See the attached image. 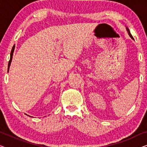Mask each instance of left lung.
I'll return each mask as SVG.
<instances>
[{
    "instance_id": "obj_1",
    "label": "left lung",
    "mask_w": 147,
    "mask_h": 147,
    "mask_svg": "<svg viewBox=\"0 0 147 147\" xmlns=\"http://www.w3.org/2000/svg\"><path fill=\"white\" fill-rule=\"evenodd\" d=\"M126 30H127V32H128V35H129V36H130V38H131L132 39L134 40V38H133V37H132L131 34H130V31H129V29H128V27H126Z\"/></svg>"
}]
</instances>
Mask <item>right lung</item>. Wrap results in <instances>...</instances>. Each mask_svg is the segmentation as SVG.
I'll return each mask as SVG.
<instances>
[{"instance_id": "add662e5", "label": "right lung", "mask_w": 147, "mask_h": 147, "mask_svg": "<svg viewBox=\"0 0 147 147\" xmlns=\"http://www.w3.org/2000/svg\"><path fill=\"white\" fill-rule=\"evenodd\" d=\"M14 50H15V46H13V48H12L11 52V57H10V60L9 61V64H8V72L9 71V68H10V65H11V61H12V59H13V53H14ZM29 116V115H28ZM32 117V116H31Z\"/></svg>"}]
</instances>
